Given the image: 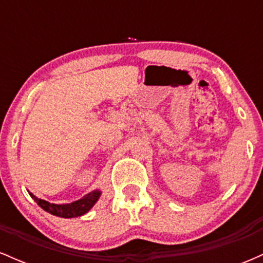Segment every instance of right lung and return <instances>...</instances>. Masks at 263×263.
Returning a JSON list of instances; mask_svg holds the SVG:
<instances>
[{"label": "right lung", "mask_w": 263, "mask_h": 263, "mask_svg": "<svg viewBox=\"0 0 263 263\" xmlns=\"http://www.w3.org/2000/svg\"><path fill=\"white\" fill-rule=\"evenodd\" d=\"M29 195H31L33 200L37 203L42 209L47 211V213L52 214V215L59 216V218H65V219H70V218H78V216L84 215L89 211L93 205L96 204V201L99 200L101 195V190L96 189L92 190L91 193L86 194L85 197H83L79 200L73 201L70 204H52L49 201H45L43 199H39L33 195L31 192H28Z\"/></svg>", "instance_id": "add662e5"}]
</instances>
